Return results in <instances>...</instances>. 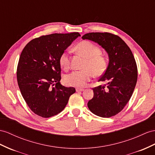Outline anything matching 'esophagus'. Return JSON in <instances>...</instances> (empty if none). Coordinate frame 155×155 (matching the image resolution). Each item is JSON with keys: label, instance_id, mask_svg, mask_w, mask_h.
I'll list each match as a JSON object with an SVG mask.
<instances>
[{"label": "esophagus", "instance_id": "esophagus-1", "mask_svg": "<svg viewBox=\"0 0 155 155\" xmlns=\"http://www.w3.org/2000/svg\"><path fill=\"white\" fill-rule=\"evenodd\" d=\"M84 90V89H83V88H76V91L77 92H83V91Z\"/></svg>", "mask_w": 155, "mask_h": 155}]
</instances>
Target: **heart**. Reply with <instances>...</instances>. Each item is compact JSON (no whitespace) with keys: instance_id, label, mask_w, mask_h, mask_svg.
I'll return each mask as SVG.
<instances>
[{"instance_id":"1","label":"heart","mask_w":155,"mask_h":155,"mask_svg":"<svg viewBox=\"0 0 155 155\" xmlns=\"http://www.w3.org/2000/svg\"><path fill=\"white\" fill-rule=\"evenodd\" d=\"M77 52L86 58L82 70L74 71L64 77L65 84L74 87H82L90 81L94 74L99 76L104 73L107 68V60L101 55V49L90 41H84L77 45ZM59 64L61 68L67 70L70 66L69 54L67 51L61 54L59 57Z\"/></svg>"}]
</instances>
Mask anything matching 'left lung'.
Instances as JSON below:
<instances>
[{"instance_id":"left-lung-1","label":"left lung","mask_w":155,"mask_h":155,"mask_svg":"<svg viewBox=\"0 0 155 155\" xmlns=\"http://www.w3.org/2000/svg\"><path fill=\"white\" fill-rule=\"evenodd\" d=\"M82 38L97 43L109 57L108 66L98 81L107 84L93 88L88 108L101 117L116 115L129 101L136 85L137 69L132 51L120 37L109 33H89Z\"/></svg>"}]
</instances>
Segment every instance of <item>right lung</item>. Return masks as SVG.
<instances>
[{"mask_svg": "<svg viewBox=\"0 0 155 155\" xmlns=\"http://www.w3.org/2000/svg\"><path fill=\"white\" fill-rule=\"evenodd\" d=\"M78 33H54L33 39L23 48L17 68L22 96L32 111L44 118L61 113L76 90L61 84L59 57Z\"/></svg>", "mask_w": 155, "mask_h": 155, "instance_id": "add662e5", "label": "right lung"}]
</instances>
